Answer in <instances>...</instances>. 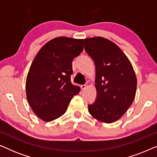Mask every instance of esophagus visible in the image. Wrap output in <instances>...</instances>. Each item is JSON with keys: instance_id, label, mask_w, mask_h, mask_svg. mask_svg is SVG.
<instances>
[{"instance_id": "1", "label": "esophagus", "mask_w": 157, "mask_h": 157, "mask_svg": "<svg viewBox=\"0 0 157 157\" xmlns=\"http://www.w3.org/2000/svg\"><path fill=\"white\" fill-rule=\"evenodd\" d=\"M81 90H82V91H85V90L86 89L87 86L86 85H81Z\"/></svg>"}]
</instances>
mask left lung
I'll use <instances>...</instances> for the list:
<instances>
[{
    "mask_svg": "<svg viewBox=\"0 0 157 157\" xmlns=\"http://www.w3.org/2000/svg\"><path fill=\"white\" fill-rule=\"evenodd\" d=\"M84 48L96 66L97 97L89 111L98 121L119 120L134 101L137 80L134 70L121 49L107 38H85Z\"/></svg>",
    "mask_w": 157,
    "mask_h": 157,
    "instance_id": "1",
    "label": "left lung"
}]
</instances>
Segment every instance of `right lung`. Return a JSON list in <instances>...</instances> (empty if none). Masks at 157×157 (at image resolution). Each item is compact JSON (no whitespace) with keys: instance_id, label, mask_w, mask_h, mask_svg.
I'll return each mask as SVG.
<instances>
[{"instance_id":"1","label":"right lung","mask_w":157,"mask_h":157,"mask_svg":"<svg viewBox=\"0 0 157 157\" xmlns=\"http://www.w3.org/2000/svg\"><path fill=\"white\" fill-rule=\"evenodd\" d=\"M83 39L57 37L34 58L25 82L28 102L36 116L49 122L61 117L80 88L71 82L72 61L83 51Z\"/></svg>"}]
</instances>
